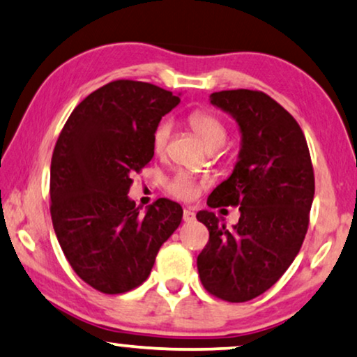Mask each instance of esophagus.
<instances>
[{
  "mask_svg": "<svg viewBox=\"0 0 357 357\" xmlns=\"http://www.w3.org/2000/svg\"><path fill=\"white\" fill-rule=\"evenodd\" d=\"M183 218H184V222H191V220H194V212L191 211V208H184Z\"/></svg>",
  "mask_w": 357,
  "mask_h": 357,
  "instance_id": "esophagus-1",
  "label": "esophagus"
}]
</instances>
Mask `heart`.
Returning <instances> with one entry per match:
<instances>
[{
  "label": "heart",
  "mask_w": 357,
  "mask_h": 357,
  "mask_svg": "<svg viewBox=\"0 0 357 357\" xmlns=\"http://www.w3.org/2000/svg\"><path fill=\"white\" fill-rule=\"evenodd\" d=\"M189 123L192 130L201 139L207 150H218L227 144V126L217 116L206 111H196L189 116ZM171 137V122H161L153 135V150L161 155L166 150ZM168 191L179 199H192L199 192V183L191 174L179 171L168 183Z\"/></svg>",
  "instance_id": "1"
}]
</instances>
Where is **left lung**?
<instances>
[{
  "label": "left lung",
  "mask_w": 357,
  "mask_h": 357,
  "mask_svg": "<svg viewBox=\"0 0 357 357\" xmlns=\"http://www.w3.org/2000/svg\"><path fill=\"white\" fill-rule=\"evenodd\" d=\"M211 104L238 123V161L207 206H240L228 228L199 211L208 243L197 256L202 286L227 302H246L273 287L296 259L308 228L315 178L307 140L296 119L261 91L211 94Z\"/></svg>",
  "instance_id": "1"
}]
</instances>
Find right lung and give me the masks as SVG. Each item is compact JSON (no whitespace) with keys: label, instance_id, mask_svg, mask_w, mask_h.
<instances>
[{"label":"right lung","instance_id":"obj_1","mask_svg":"<svg viewBox=\"0 0 357 357\" xmlns=\"http://www.w3.org/2000/svg\"><path fill=\"white\" fill-rule=\"evenodd\" d=\"M179 96L144 82H112L75 107L56 140L50 165L54 230L75 273L99 292L140 286L181 223L178 202L161 197L140 215L127 196L130 176L153 158L161 117Z\"/></svg>","mask_w":357,"mask_h":357}]
</instances>
